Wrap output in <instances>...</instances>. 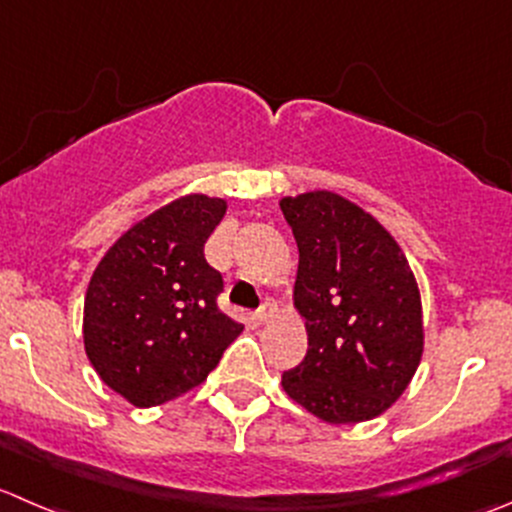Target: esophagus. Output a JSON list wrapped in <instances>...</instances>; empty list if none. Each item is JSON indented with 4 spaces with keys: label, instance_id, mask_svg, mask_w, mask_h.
<instances>
[{
    "label": "esophagus",
    "instance_id": "esophagus-1",
    "mask_svg": "<svg viewBox=\"0 0 512 512\" xmlns=\"http://www.w3.org/2000/svg\"><path fill=\"white\" fill-rule=\"evenodd\" d=\"M272 312H275V305H272V302H262L260 310L255 312V320L257 322H267L272 317Z\"/></svg>",
    "mask_w": 512,
    "mask_h": 512
}]
</instances>
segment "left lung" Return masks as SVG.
I'll use <instances>...</instances> for the list:
<instances>
[{"mask_svg": "<svg viewBox=\"0 0 512 512\" xmlns=\"http://www.w3.org/2000/svg\"><path fill=\"white\" fill-rule=\"evenodd\" d=\"M300 265L295 305L307 355L282 372L295 403L332 425L385 413L423 355V310L413 270L385 227L332 192L280 202Z\"/></svg>", "mask_w": 512, "mask_h": 512, "instance_id": "8db88e82", "label": "left lung"}]
</instances>
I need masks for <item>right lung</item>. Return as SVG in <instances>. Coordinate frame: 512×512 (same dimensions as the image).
Returning <instances> with one entry per match:
<instances>
[{
	"instance_id": "add662e5",
	"label": "right lung",
	"mask_w": 512,
	"mask_h": 512,
	"mask_svg": "<svg viewBox=\"0 0 512 512\" xmlns=\"http://www.w3.org/2000/svg\"><path fill=\"white\" fill-rule=\"evenodd\" d=\"M225 200L187 195L124 232L89 280L84 350L97 375L137 408L200 385L242 332L217 307L222 275L205 242Z\"/></svg>"
}]
</instances>
